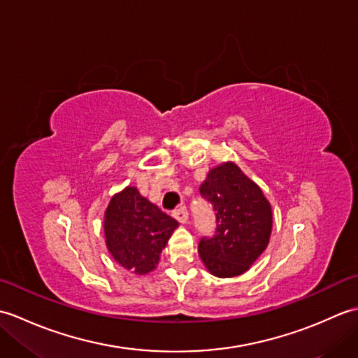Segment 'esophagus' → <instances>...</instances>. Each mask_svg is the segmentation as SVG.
<instances>
[{
    "instance_id": "34e87169",
    "label": "esophagus",
    "mask_w": 358,
    "mask_h": 358,
    "mask_svg": "<svg viewBox=\"0 0 358 358\" xmlns=\"http://www.w3.org/2000/svg\"><path fill=\"white\" fill-rule=\"evenodd\" d=\"M173 218L177 220L178 223H186L187 222V210L186 208H180L177 210H173Z\"/></svg>"
}]
</instances>
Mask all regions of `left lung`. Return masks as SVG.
I'll return each mask as SVG.
<instances>
[{"instance_id":"8db88e82","label":"left lung","mask_w":358,"mask_h":358,"mask_svg":"<svg viewBox=\"0 0 358 358\" xmlns=\"http://www.w3.org/2000/svg\"><path fill=\"white\" fill-rule=\"evenodd\" d=\"M200 194L217 212L215 234L203 237L199 243L200 258L212 275H241L269 243V201L262 189L232 162L210 169L200 186Z\"/></svg>"}]
</instances>
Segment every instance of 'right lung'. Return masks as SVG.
Segmentation results:
<instances>
[{
  "instance_id": "right-lung-1",
  "label": "right lung",
  "mask_w": 358,
  "mask_h": 358,
  "mask_svg": "<svg viewBox=\"0 0 358 358\" xmlns=\"http://www.w3.org/2000/svg\"><path fill=\"white\" fill-rule=\"evenodd\" d=\"M177 227V220L132 186L113 195L104 212L106 246L113 260L138 275L157 268L159 254Z\"/></svg>"
}]
</instances>
